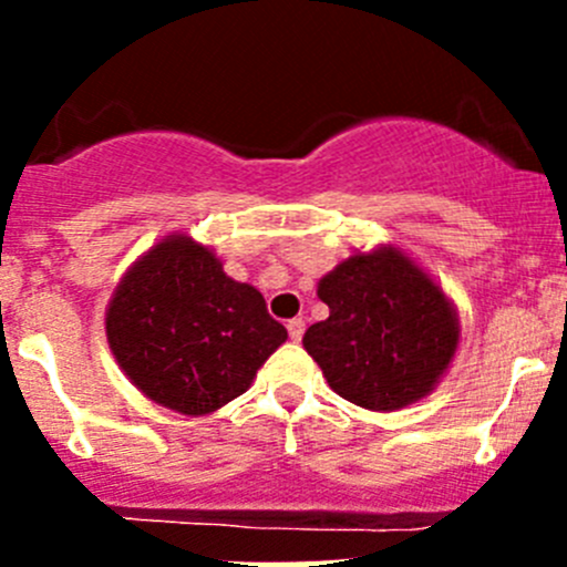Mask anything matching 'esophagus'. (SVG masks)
Segmentation results:
<instances>
[{
	"mask_svg": "<svg viewBox=\"0 0 567 567\" xmlns=\"http://www.w3.org/2000/svg\"><path fill=\"white\" fill-rule=\"evenodd\" d=\"M288 334H290V340H301V334H305V320L290 318L288 320Z\"/></svg>",
	"mask_w": 567,
	"mask_h": 567,
	"instance_id": "1",
	"label": "esophagus"
}]
</instances>
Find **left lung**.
<instances>
[{
    "instance_id": "1",
    "label": "left lung",
    "mask_w": 567,
    "mask_h": 567,
    "mask_svg": "<svg viewBox=\"0 0 567 567\" xmlns=\"http://www.w3.org/2000/svg\"><path fill=\"white\" fill-rule=\"evenodd\" d=\"M329 318L305 331V348L340 398L398 411L427 398L461 340L455 305L414 257L392 244L353 251L318 282Z\"/></svg>"
}]
</instances>
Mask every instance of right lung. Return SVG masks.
Returning <instances> with one entry per match:
<instances>
[{"label": "right lung", "instance_id": "right-lung-1", "mask_svg": "<svg viewBox=\"0 0 567 567\" xmlns=\"http://www.w3.org/2000/svg\"><path fill=\"white\" fill-rule=\"evenodd\" d=\"M106 340L145 398L205 416L249 390L288 329L268 316L260 290L227 277L214 249L173 233L117 282Z\"/></svg>", "mask_w": 567, "mask_h": 567}]
</instances>
